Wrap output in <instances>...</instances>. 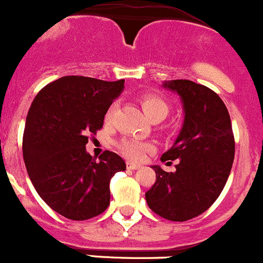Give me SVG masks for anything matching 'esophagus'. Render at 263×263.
Instances as JSON below:
<instances>
[{
	"mask_svg": "<svg viewBox=\"0 0 263 263\" xmlns=\"http://www.w3.org/2000/svg\"><path fill=\"white\" fill-rule=\"evenodd\" d=\"M127 168L128 170H137V168H141V166L136 165V163H132V162H127Z\"/></svg>",
	"mask_w": 263,
	"mask_h": 263,
	"instance_id": "esophagus-1",
	"label": "esophagus"
}]
</instances>
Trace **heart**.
Returning a JSON list of instances; mask_svg holds the SVG:
<instances>
[{"mask_svg": "<svg viewBox=\"0 0 263 263\" xmlns=\"http://www.w3.org/2000/svg\"><path fill=\"white\" fill-rule=\"evenodd\" d=\"M140 102H141V107H143L144 112H145V115L149 119L156 117H161L162 119H163V118L168 114V110H170L167 101L158 95L143 96V97L140 98ZM111 118L112 107L109 109V111L106 112L105 120H106V122H110ZM118 148L122 152V154L126 156L128 159H132V161H140L146 152L151 151L152 146L146 143L137 141V140L123 139L118 143Z\"/></svg>", "mask_w": 263, "mask_h": 263, "instance_id": "1", "label": "heart"}]
</instances>
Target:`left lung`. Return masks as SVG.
Wrapping results in <instances>:
<instances>
[{
    "label": "left lung",
    "instance_id": "obj_1",
    "mask_svg": "<svg viewBox=\"0 0 263 263\" xmlns=\"http://www.w3.org/2000/svg\"><path fill=\"white\" fill-rule=\"evenodd\" d=\"M163 87L181 98L184 123L161 161H175V173L153 166L156 183L145 193L148 206L174 222L202 214L219 197L235 157L231 118L219 96L191 80H170Z\"/></svg>",
    "mask_w": 263,
    "mask_h": 263
}]
</instances>
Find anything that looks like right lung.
<instances>
[{
	"mask_svg": "<svg viewBox=\"0 0 263 263\" xmlns=\"http://www.w3.org/2000/svg\"><path fill=\"white\" fill-rule=\"evenodd\" d=\"M124 80L63 76L45 85L29 107L23 159L36 192L54 212L72 220L97 217L110 203V180L126 170L114 152L96 161L85 151L88 135L123 92Z\"/></svg>",
	"mask_w": 263,
	"mask_h": 263,
	"instance_id": "obj_1",
	"label": "right lung"
}]
</instances>
